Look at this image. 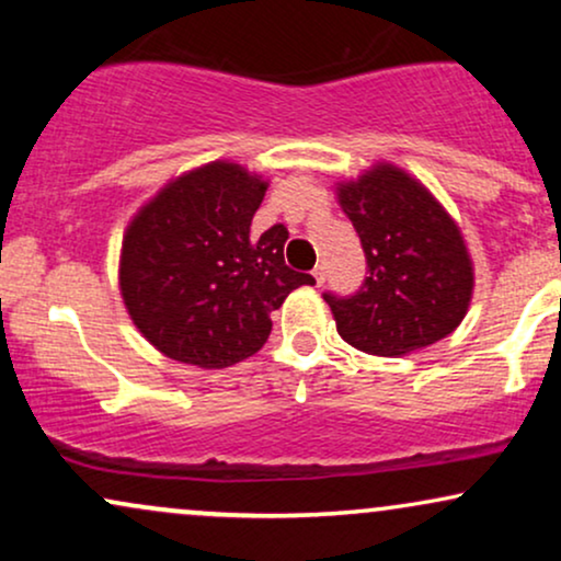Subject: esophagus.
<instances>
[{
	"mask_svg": "<svg viewBox=\"0 0 561 561\" xmlns=\"http://www.w3.org/2000/svg\"><path fill=\"white\" fill-rule=\"evenodd\" d=\"M311 274H313V279H317V285H319V287L324 285V276H327V274H324V266H317V268H313Z\"/></svg>",
	"mask_w": 561,
	"mask_h": 561,
	"instance_id": "obj_1",
	"label": "esophagus"
}]
</instances>
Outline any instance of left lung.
<instances>
[{"label": "left lung", "mask_w": 561, "mask_h": 561, "mask_svg": "<svg viewBox=\"0 0 561 561\" xmlns=\"http://www.w3.org/2000/svg\"><path fill=\"white\" fill-rule=\"evenodd\" d=\"M362 237L364 287L324 295L337 334L369 356L398 358L448 337L467 317L474 266L459 224L409 171L375 163L334 186Z\"/></svg>", "instance_id": "obj_1"}]
</instances>
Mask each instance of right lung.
<instances>
[{"mask_svg":"<svg viewBox=\"0 0 561 561\" xmlns=\"http://www.w3.org/2000/svg\"><path fill=\"white\" fill-rule=\"evenodd\" d=\"M268 182L214 160L160 186L124 231L118 287L134 327L179 364L224 369L259 353L272 311L311 274L285 263L287 229L250 234Z\"/></svg>","mask_w":561,"mask_h":561,"instance_id":"obj_1","label":"right lung"}]
</instances>
